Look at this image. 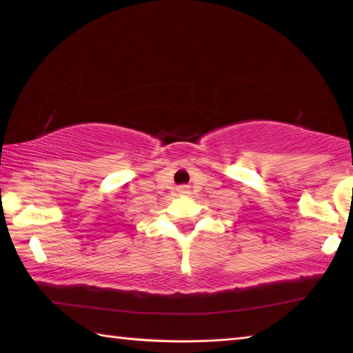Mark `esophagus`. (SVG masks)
Returning <instances> with one entry per match:
<instances>
[{"instance_id": "esophagus-1", "label": "esophagus", "mask_w": 353, "mask_h": 353, "mask_svg": "<svg viewBox=\"0 0 353 353\" xmlns=\"http://www.w3.org/2000/svg\"><path fill=\"white\" fill-rule=\"evenodd\" d=\"M177 192H179V194H190V186L188 185H181L177 188Z\"/></svg>"}]
</instances>
